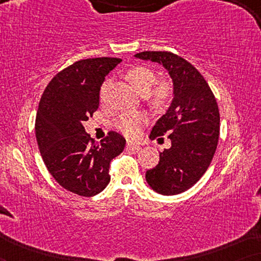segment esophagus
<instances>
[{"instance_id": "1", "label": "esophagus", "mask_w": 261, "mask_h": 261, "mask_svg": "<svg viewBox=\"0 0 261 261\" xmlns=\"http://www.w3.org/2000/svg\"><path fill=\"white\" fill-rule=\"evenodd\" d=\"M141 146L139 144H134V142H127L126 148L127 149H133V151H137V149H140Z\"/></svg>"}]
</instances>
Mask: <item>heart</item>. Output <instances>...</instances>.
<instances>
[{"mask_svg":"<svg viewBox=\"0 0 261 261\" xmlns=\"http://www.w3.org/2000/svg\"><path fill=\"white\" fill-rule=\"evenodd\" d=\"M126 78L139 92L142 95H149L152 102L155 105L164 103L170 96V87L166 83H159L154 89H152L156 82V74L147 66L138 65L132 67L127 71ZM106 85H103L102 92L105 91ZM144 122L145 116L142 114H126L116 121L115 127L124 137L133 139L138 137Z\"/></svg>","mask_w":261,"mask_h":261,"instance_id":"b5f03b06","label":"heart"}]
</instances>
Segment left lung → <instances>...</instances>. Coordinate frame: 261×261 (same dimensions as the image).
<instances>
[{
	"instance_id": "1",
	"label": "left lung",
	"mask_w": 261,
	"mask_h": 261,
	"mask_svg": "<svg viewBox=\"0 0 261 261\" xmlns=\"http://www.w3.org/2000/svg\"><path fill=\"white\" fill-rule=\"evenodd\" d=\"M134 57L160 64L172 80V102L149 135L169 134L171 147L146 172V181L160 195H178L194 187L212 163L220 135L219 107L204 78L185 59L171 52L147 51Z\"/></svg>"
}]
</instances>
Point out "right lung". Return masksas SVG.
<instances>
[{"label": "right lung", "mask_w": 261, "mask_h": 261, "mask_svg": "<svg viewBox=\"0 0 261 261\" xmlns=\"http://www.w3.org/2000/svg\"><path fill=\"white\" fill-rule=\"evenodd\" d=\"M122 60L92 58L73 63L57 73L41 96L35 137L48 172L64 189L91 197L110 181V162L122 153L126 140L109 132L101 144L83 126L99 106L106 76Z\"/></svg>", "instance_id": "obj_1"}]
</instances>
